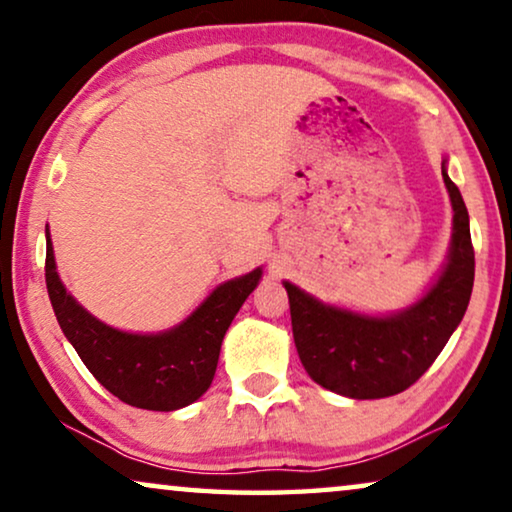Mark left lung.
Instances as JSON below:
<instances>
[{
  "label": "left lung",
  "mask_w": 512,
  "mask_h": 512,
  "mask_svg": "<svg viewBox=\"0 0 512 512\" xmlns=\"http://www.w3.org/2000/svg\"><path fill=\"white\" fill-rule=\"evenodd\" d=\"M453 201V244L446 268L425 298L402 314L374 318L321 305L288 284L293 339L318 385L353 399H381L411 388L439 358L469 307L476 274L469 212L443 166Z\"/></svg>",
  "instance_id": "left-lung-1"
}]
</instances>
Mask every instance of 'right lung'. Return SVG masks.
I'll use <instances>...</instances> for the list:
<instances>
[{"mask_svg": "<svg viewBox=\"0 0 512 512\" xmlns=\"http://www.w3.org/2000/svg\"><path fill=\"white\" fill-rule=\"evenodd\" d=\"M46 286L50 305L80 360L110 395L147 411H175L196 402L217 372L221 342L263 270L226 281L187 321L161 335H129L96 321L66 293L46 233Z\"/></svg>", "mask_w": 512, "mask_h": 512, "instance_id": "right-lung-1", "label": "right lung"}]
</instances>
